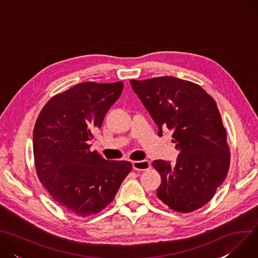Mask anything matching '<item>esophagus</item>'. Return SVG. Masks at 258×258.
<instances>
[{"label":"esophagus","instance_id":"34e87169","mask_svg":"<svg viewBox=\"0 0 258 258\" xmlns=\"http://www.w3.org/2000/svg\"><path fill=\"white\" fill-rule=\"evenodd\" d=\"M151 166L150 162L148 160H140V161H134L133 162V168L139 171H145L149 169Z\"/></svg>","mask_w":258,"mask_h":258}]
</instances>
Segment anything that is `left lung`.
Segmentation results:
<instances>
[{"mask_svg":"<svg viewBox=\"0 0 258 258\" xmlns=\"http://www.w3.org/2000/svg\"><path fill=\"white\" fill-rule=\"evenodd\" d=\"M158 126L171 131L175 164L154 160L161 175L158 198L170 209L191 212L205 205L225 180L230 153L227 132L215 101L198 85L172 77L131 81Z\"/></svg>","mask_w":258,"mask_h":258,"instance_id":"1","label":"left lung"}]
</instances>
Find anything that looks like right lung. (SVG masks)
Wrapping results in <instances>:
<instances>
[{
  "label": "right lung",
  "mask_w": 258,
  "mask_h": 258,
  "mask_svg": "<svg viewBox=\"0 0 258 258\" xmlns=\"http://www.w3.org/2000/svg\"><path fill=\"white\" fill-rule=\"evenodd\" d=\"M123 83H82L53 97L33 128L39 178L52 198L80 216L96 214L111 202L128 172V161L106 160L89 143Z\"/></svg>",
  "instance_id": "right-lung-1"
}]
</instances>
